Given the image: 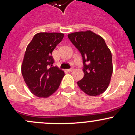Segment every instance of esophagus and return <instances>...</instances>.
Instances as JSON below:
<instances>
[{"instance_id": "obj_1", "label": "esophagus", "mask_w": 135, "mask_h": 135, "mask_svg": "<svg viewBox=\"0 0 135 135\" xmlns=\"http://www.w3.org/2000/svg\"><path fill=\"white\" fill-rule=\"evenodd\" d=\"M74 70V68H70V69H68V72H72V71H73Z\"/></svg>"}]
</instances>
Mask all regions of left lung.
I'll return each mask as SVG.
<instances>
[{
  "mask_svg": "<svg viewBox=\"0 0 135 135\" xmlns=\"http://www.w3.org/2000/svg\"><path fill=\"white\" fill-rule=\"evenodd\" d=\"M83 57L84 75L78 84L90 96L102 94L108 87L113 73L112 52L101 36L90 30L68 35Z\"/></svg>",
  "mask_w": 135,
  "mask_h": 135,
  "instance_id": "8db88e82",
  "label": "left lung"
}]
</instances>
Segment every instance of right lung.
I'll return each mask as SVG.
<instances>
[{
  "mask_svg": "<svg viewBox=\"0 0 135 135\" xmlns=\"http://www.w3.org/2000/svg\"><path fill=\"white\" fill-rule=\"evenodd\" d=\"M64 34L39 32L27 47L22 64V74L32 94L47 98L60 86L64 71L53 66L52 53L63 40Z\"/></svg>",
  "mask_w": 135,
  "mask_h": 135,
  "instance_id": "obj_1",
  "label": "right lung"
}]
</instances>
